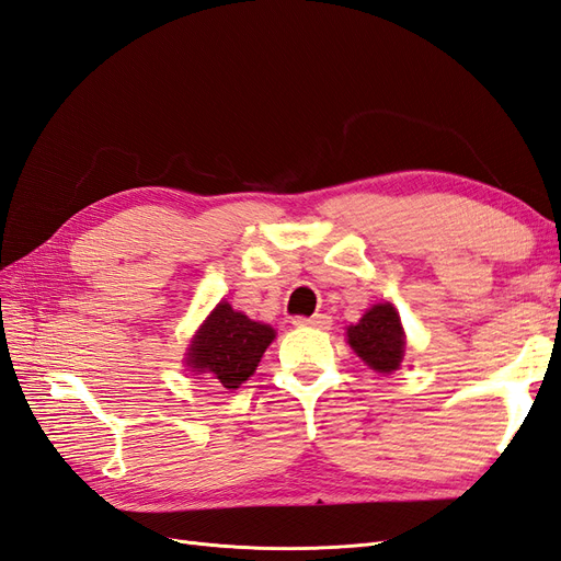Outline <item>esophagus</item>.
<instances>
[{"label":"esophagus","mask_w":561,"mask_h":561,"mask_svg":"<svg viewBox=\"0 0 561 561\" xmlns=\"http://www.w3.org/2000/svg\"><path fill=\"white\" fill-rule=\"evenodd\" d=\"M293 322H295L297 328H318V330H328V328L332 325V318H330V316H325V313H316V316H311V318H307V316H297Z\"/></svg>","instance_id":"obj_1"}]
</instances>
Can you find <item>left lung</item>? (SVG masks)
Wrapping results in <instances>:
<instances>
[{"label":"left lung","mask_w":561,"mask_h":561,"mask_svg":"<svg viewBox=\"0 0 561 561\" xmlns=\"http://www.w3.org/2000/svg\"><path fill=\"white\" fill-rule=\"evenodd\" d=\"M348 344L375 371H393L402 363L404 332L398 311L390 304L371 307L360 322L348 328Z\"/></svg>","instance_id":"obj_1"}]
</instances>
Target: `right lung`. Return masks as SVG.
I'll use <instances>...</instances> for the list:
<instances>
[{
    "label": "right lung",
    "instance_id": "obj_1",
    "mask_svg": "<svg viewBox=\"0 0 561 561\" xmlns=\"http://www.w3.org/2000/svg\"><path fill=\"white\" fill-rule=\"evenodd\" d=\"M274 336L276 332L264 322H254L222 301L203 322L186 363L194 371H208L225 388H239Z\"/></svg>",
    "mask_w": 561,
    "mask_h": 561
}]
</instances>
